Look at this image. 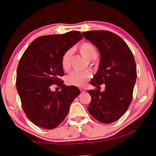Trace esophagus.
I'll use <instances>...</instances> for the list:
<instances>
[{"mask_svg":"<svg viewBox=\"0 0 156 156\" xmlns=\"http://www.w3.org/2000/svg\"><path fill=\"white\" fill-rule=\"evenodd\" d=\"M80 90L81 93H84L85 92H86V90L84 89V88H80Z\"/></svg>","mask_w":156,"mask_h":156,"instance_id":"1","label":"esophagus"}]
</instances>
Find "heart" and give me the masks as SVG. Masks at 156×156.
<instances>
[{
    "label": "heart",
    "mask_w": 156,
    "mask_h": 156,
    "mask_svg": "<svg viewBox=\"0 0 156 156\" xmlns=\"http://www.w3.org/2000/svg\"><path fill=\"white\" fill-rule=\"evenodd\" d=\"M79 51L80 54L86 59L93 60L97 57V50L92 44L90 43H84L81 44L79 47ZM71 51H66L62 57L61 64L62 68L64 71H69L71 69ZM90 77V72L85 71H72L66 76V81L69 85L81 87L84 85L88 79Z\"/></svg>",
    "instance_id": "heart-1"
}]
</instances>
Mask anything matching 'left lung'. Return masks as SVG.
Returning a JSON list of instances; mask_svg holds the SVG:
<instances>
[{
  "mask_svg": "<svg viewBox=\"0 0 156 156\" xmlns=\"http://www.w3.org/2000/svg\"><path fill=\"white\" fill-rule=\"evenodd\" d=\"M98 49L100 63L90 84L97 86L88 90L91 101L88 111L99 122L109 124L125 114L132 100L136 79L134 56L126 43L118 35L108 31H90L83 33ZM105 85L101 92L99 85Z\"/></svg>",
  "mask_w": 156,
  "mask_h": 156,
  "instance_id": "obj_1",
  "label": "left lung"
}]
</instances>
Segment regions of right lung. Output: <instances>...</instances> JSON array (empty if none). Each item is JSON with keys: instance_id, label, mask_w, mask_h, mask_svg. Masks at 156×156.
Masks as SVG:
<instances>
[{"instance_id": "right-lung-1", "label": "right lung", "mask_w": 156, "mask_h": 156, "mask_svg": "<svg viewBox=\"0 0 156 156\" xmlns=\"http://www.w3.org/2000/svg\"><path fill=\"white\" fill-rule=\"evenodd\" d=\"M83 39L80 32L52 34L35 39L25 50L17 69L16 87L25 114L37 126L46 129L57 127L66 118L80 90L66 86L59 78L64 76L62 57ZM61 86L54 92L51 85Z\"/></svg>"}]
</instances>
